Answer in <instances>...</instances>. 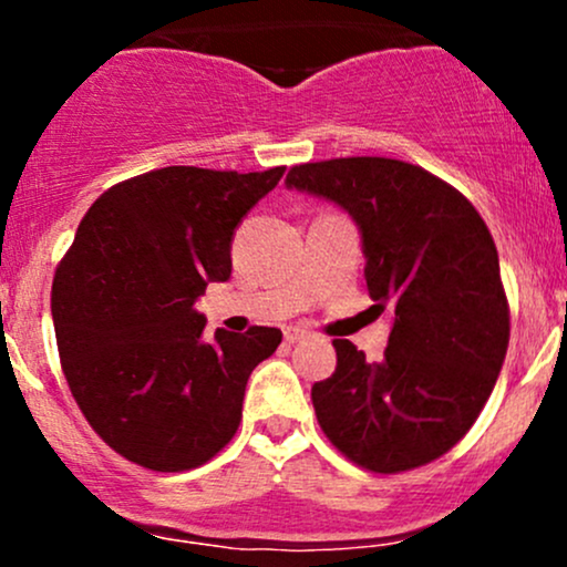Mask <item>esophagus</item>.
<instances>
[{"label":"esophagus","mask_w":567,"mask_h":567,"mask_svg":"<svg viewBox=\"0 0 567 567\" xmlns=\"http://www.w3.org/2000/svg\"><path fill=\"white\" fill-rule=\"evenodd\" d=\"M306 338H311L309 330H303V328H285V341H288V343H301V341H306Z\"/></svg>","instance_id":"esophagus-1"}]
</instances>
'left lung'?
Masks as SVG:
<instances>
[{"mask_svg": "<svg viewBox=\"0 0 567 567\" xmlns=\"http://www.w3.org/2000/svg\"><path fill=\"white\" fill-rule=\"evenodd\" d=\"M285 184L349 213L370 298L392 311L383 360L333 341L336 373L311 386L322 432L375 474L440 458L477 421L509 347V303L485 220L451 184L400 159L306 162Z\"/></svg>", "mask_w": 567, "mask_h": 567, "instance_id": "8db88e82", "label": "left lung"}]
</instances>
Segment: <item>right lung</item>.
Returning a JSON list of instances; mask_svg holds the SVG:
<instances>
[{
    "label": "right lung",
    "instance_id": "add662e5",
    "mask_svg": "<svg viewBox=\"0 0 567 567\" xmlns=\"http://www.w3.org/2000/svg\"><path fill=\"white\" fill-rule=\"evenodd\" d=\"M264 173L162 167L103 192L53 279V324L76 405L133 464L186 472L237 432L252 368L277 328L202 338L194 301L231 277V239L279 184Z\"/></svg>",
    "mask_w": 567,
    "mask_h": 567
}]
</instances>
